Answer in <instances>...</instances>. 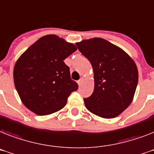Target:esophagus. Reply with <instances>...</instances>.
<instances>
[{"label":"esophagus","instance_id":"esophagus-1","mask_svg":"<svg viewBox=\"0 0 154 154\" xmlns=\"http://www.w3.org/2000/svg\"><path fill=\"white\" fill-rule=\"evenodd\" d=\"M83 82H84V78H83V77H81V79L77 81V84H78V85H79V86H81V85H82V83H83Z\"/></svg>","mask_w":154,"mask_h":154}]
</instances>
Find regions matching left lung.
<instances>
[{
	"label": "left lung",
	"mask_w": 154,
	"mask_h": 154,
	"mask_svg": "<svg viewBox=\"0 0 154 154\" xmlns=\"http://www.w3.org/2000/svg\"><path fill=\"white\" fill-rule=\"evenodd\" d=\"M88 59L94 73L92 95L84 99L93 114L114 118L131 104L136 90L139 73L135 63L123 49L99 37L76 43Z\"/></svg>",
	"instance_id": "1"
}]
</instances>
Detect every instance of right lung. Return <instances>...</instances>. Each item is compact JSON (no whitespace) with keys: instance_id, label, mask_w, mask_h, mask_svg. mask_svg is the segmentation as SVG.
I'll list each match as a JSON object with an SVG mask.
<instances>
[{"instance_id":"right-lung-1","label":"right lung","mask_w":154,"mask_h":154,"mask_svg":"<svg viewBox=\"0 0 154 154\" xmlns=\"http://www.w3.org/2000/svg\"><path fill=\"white\" fill-rule=\"evenodd\" d=\"M77 49L73 44L49 34L37 40L19 56L14 66V84L26 108L45 116L65 106L78 85L71 80L64 59Z\"/></svg>"}]
</instances>
